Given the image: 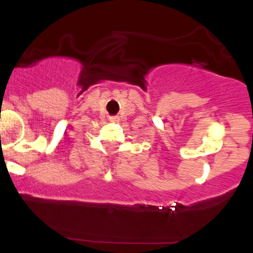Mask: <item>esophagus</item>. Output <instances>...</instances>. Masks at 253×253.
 Wrapping results in <instances>:
<instances>
[{"label":"esophagus","mask_w":253,"mask_h":253,"mask_svg":"<svg viewBox=\"0 0 253 253\" xmlns=\"http://www.w3.org/2000/svg\"><path fill=\"white\" fill-rule=\"evenodd\" d=\"M118 120H119L118 117H112V118H110V121H113V123H117Z\"/></svg>","instance_id":"1"}]
</instances>
